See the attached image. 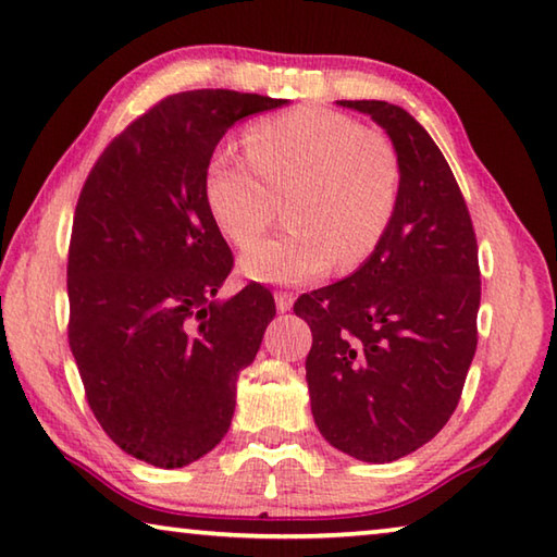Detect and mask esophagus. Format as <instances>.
<instances>
[{
    "label": "esophagus",
    "mask_w": 557,
    "mask_h": 557,
    "mask_svg": "<svg viewBox=\"0 0 557 557\" xmlns=\"http://www.w3.org/2000/svg\"><path fill=\"white\" fill-rule=\"evenodd\" d=\"M273 298H276L278 313H286V311H290V306H294V294H286V290H276Z\"/></svg>",
    "instance_id": "34e87169"
}]
</instances>
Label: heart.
I'll list each match as a JSON object with an SVG mask.
<instances>
[{
  "label": "heart",
  "instance_id": "obj_1",
  "mask_svg": "<svg viewBox=\"0 0 557 557\" xmlns=\"http://www.w3.org/2000/svg\"><path fill=\"white\" fill-rule=\"evenodd\" d=\"M246 154L219 145L205 168V199L222 234L246 249L286 197L290 230L244 253L242 271L263 284H306L338 263L372 257L399 205L403 170L392 143L327 108L253 123Z\"/></svg>",
  "mask_w": 557,
  "mask_h": 557
}]
</instances>
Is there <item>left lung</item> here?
<instances>
[{
  "mask_svg": "<svg viewBox=\"0 0 557 557\" xmlns=\"http://www.w3.org/2000/svg\"><path fill=\"white\" fill-rule=\"evenodd\" d=\"M389 135L399 205L372 257L348 278L304 294L306 358L318 430L350 457L387 463L449 422L476 352L479 246L449 162L405 108L338 100Z\"/></svg>",
  "mask_w": 557,
  "mask_h": 557,
  "instance_id": "obj_1",
  "label": "left lung"
}]
</instances>
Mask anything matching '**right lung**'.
I'll list each match as a JSON object with an SVG mask.
<instances>
[{
    "mask_svg": "<svg viewBox=\"0 0 557 557\" xmlns=\"http://www.w3.org/2000/svg\"><path fill=\"white\" fill-rule=\"evenodd\" d=\"M284 103L224 88L168 96L108 145L81 189L69 345L98 424L152 467H187L224 440L236 377L276 315L261 284L214 300L234 259L205 168L236 121Z\"/></svg>",
    "mask_w": 557,
    "mask_h": 557,
    "instance_id": "add662e5",
    "label": "right lung"
}]
</instances>
